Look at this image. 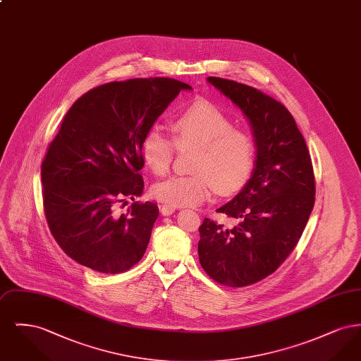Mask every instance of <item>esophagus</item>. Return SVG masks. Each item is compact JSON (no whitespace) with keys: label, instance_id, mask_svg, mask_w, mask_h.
<instances>
[{"label":"esophagus","instance_id":"esophagus-1","mask_svg":"<svg viewBox=\"0 0 361 361\" xmlns=\"http://www.w3.org/2000/svg\"><path fill=\"white\" fill-rule=\"evenodd\" d=\"M159 209H161V214H162V215L168 216V215H172L173 212L176 211V207L162 204V206L159 207Z\"/></svg>","mask_w":361,"mask_h":361}]
</instances>
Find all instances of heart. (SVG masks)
Returning <instances> with one entry per match:
<instances>
[{
	"label": "heart",
	"instance_id": "heart-1",
	"mask_svg": "<svg viewBox=\"0 0 361 361\" xmlns=\"http://www.w3.org/2000/svg\"><path fill=\"white\" fill-rule=\"evenodd\" d=\"M214 104H192L174 116L172 137L152 127L142 142V157L152 172L171 171L176 149H193L189 174H177L157 183L152 193L173 207L197 206L216 190L228 195L242 188L256 165V140Z\"/></svg>",
	"mask_w": 361,
	"mask_h": 361
}]
</instances>
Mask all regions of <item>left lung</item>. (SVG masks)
<instances>
[{
  "label": "left lung",
  "instance_id": "obj_1",
  "mask_svg": "<svg viewBox=\"0 0 361 361\" xmlns=\"http://www.w3.org/2000/svg\"><path fill=\"white\" fill-rule=\"evenodd\" d=\"M237 104L255 131L256 168L247 184L218 208L233 224L204 218L199 261L219 284L240 288L272 275L291 255L315 202V177L305 137L290 111L253 86L208 77Z\"/></svg>",
  "mask_w": 361,
  "mask_h": 361
}]
</instances>
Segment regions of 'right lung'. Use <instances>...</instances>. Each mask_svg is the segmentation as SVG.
<instances>
[{
	"label": "right lung",
	"instance_id": "add662e5",
	"mask_svg": "<svg viewBox=\"0 0 361 361\" xmlns=\"http://www.w3.org/2000/svg\"><path fill=\"white\" fill-rule=\"evenodd\" d=\"M181 81L155 77L96 86L66 112L42 162L43 208L61 249L100 274H121L143 257L158 218L143 190L142 142Z\"/></svg>",
	"mask_w": 361,
	"mask_h": 361
}]
</instances>
